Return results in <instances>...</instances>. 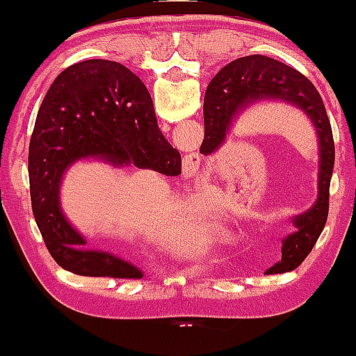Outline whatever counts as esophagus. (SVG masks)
<instances>
[{"mask_svg": "<svg viewBox=\"0 0 356 356\" xmlns=\"http://www.w3.org/2000/svg\"><path fill=\"white\" fill-rule=\"evenodd\" d=\"M201 165V155L197 152H191L184 155V169L189 170V172H195Z\"/></svg>", "mask_w": 356, "mask_h": 356, "instance_id": "34e87169", "label": "esophagus"}]
</instances>
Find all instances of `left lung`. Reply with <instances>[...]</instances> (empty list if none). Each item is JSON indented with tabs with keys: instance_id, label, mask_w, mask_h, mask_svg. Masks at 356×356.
<instances>
[{
	"instance_id": "left-lung-1",
	"label": "left lung",
	"mask_w": 356,
	"mask_h": 356,
	"mask_svg": "<svg viewBox=\"0 0 356 356\" xmlns=\"http://www.w3.org/2000/svg\"><path fill=\"white\" fill-rule=\"evenodd\" d=\"M284 100L303 110L316 130L320 145L318 199L305 214L296 216V231L286 236L281 261L269 273L293 271L312 252L328 218L330 181L334 165V142L325 104L314 85L295 68L264 55L238 58L211 80L204 97V140L201 154H212L226 140L232 120L249 105L259 100Z\"/></svg>"
}]
</instances>
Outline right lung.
Wrapping results in <instances>:
<instances>
[{
	"mask_svg": "<svg viewBox=\"0 0 356 356\" xmlns=\"http://www.w3.org/2000/svg\"><path fill=\"white\" fill-rule=\"evenodd\" d=\"M81 159L181 174V154L162 136L149 90L117 61H80L48 88L28 155L31 209L48 251L63 269L80 276L138 280L144 273L134 264L88 249L61 212V179Z\"/></svg>",
	"mask_w": 356,
	"mask_h": 356,
	"instance_id": "right-lung-1",
	"label": "right lung"
}]
</instances>
